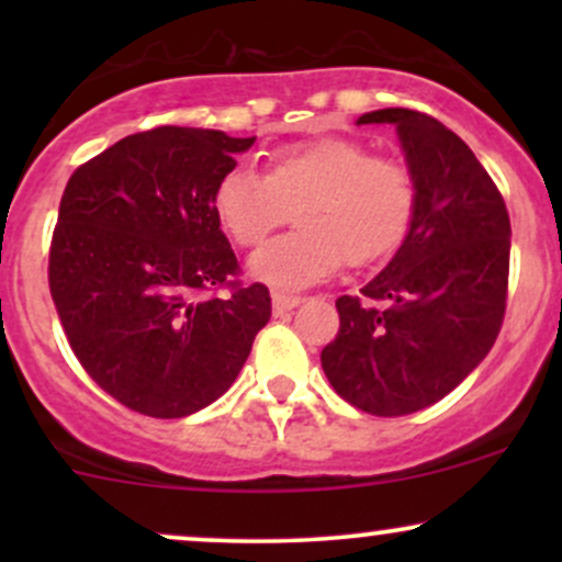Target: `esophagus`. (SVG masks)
Masks as SVG:
<instances>
[{
    "label": "esophagus",
    "instance_id": "esophagus-1",
    "mask_svg": "<svg viewBox=\"0 0 562 562\" xmlns=\"http://www.w3.org/2000/svg\"><path fill=\"white\" fill-rule=\"evenodd\" d=\"M303 299L301 295H288V293H272V308H274V314L277 317H280V314H288L290 308H295L299 306Z\"/></svg>",
    "mask_w": 562,
    "mask_h": 562
}]
</instances>
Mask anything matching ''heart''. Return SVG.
Listing matches in <instances>:
<instances>
[{
	"instance_id": "1",
	"label": "heart",
	"mask_w": 562,
	"mask_h": 562,
	"mask_svg": "<svg viewBox=\"0 0 562 562\" xmlns=\"http://www.w3.org/2000/svg\"><path fill=\"white\" fill-rule=\"evenodd\" d=\"M293 209L299 229L250 259V274L277 290L314 285L344 259L362 267L391 256L415 218L417 182L364 142L319 137L274 150L263 173L235 166L214 192L218 222L240 248L259 245Z\"/></svg>"
}]
</instances>
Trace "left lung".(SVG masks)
I'll list each match as a JSON object with an SVG mask.
<instances>
[{
  "instance_id": "obj_1",
  "label": "left lung",
  "mask_w": 562,
  "mask_h": 562,
  "mask_svg": "<svg viewBox=\"0 0 562 562\" xmlns=\"http://www.w3.org/2000/svg\"><path fill=\"white\" fill-rule=\"evenodd\" d=\"M357 124H396L417 211L389 267L362 295L335 301L340 330L322 370L357 409L402 417L454 391L492 351L507 308L509 216L473 150L434 115L385 108Z\"/></svg>"
}]
</instances>
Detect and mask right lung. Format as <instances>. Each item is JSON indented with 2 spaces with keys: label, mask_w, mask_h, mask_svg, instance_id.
I'll use <instances>...</instances> for the list:
<instances>
[{
  "label": "right lung",
  "mask_w": 562,
  "mask_h": 562,
  "mask_svg": "<svg viewBox=\"0 0 562 562\" xmlns=\"http://www.w3.org/2000/svg\"><path fill=\"white\" fill-rule=\"evenodd\" d=\"M254 139L158 126L70 173L49 293L76 359L126 409L173 420L216 402L272 317L214 211L218 179Z\"/></svg>",
  "instance_id": "right-lung-1"
}]
</instances>
